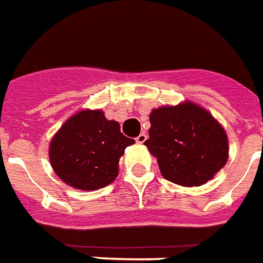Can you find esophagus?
Segmentation results:
<instances>
[{"instance_id": "1", "label": "esophagus", "mask_w": 263, "mask_h": 263, "mask_svg": "<svg viewBox=\"0 0 263 263\" xmlns=\"http://www.w3.org/2000/svg\"><path fill=\"white\" fill-rule=\"evenodd\" d=\"M146 139H147V135H146V134H140V135H138V138H136V143H143Z\"/></svg>"}]
</instances>
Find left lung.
<instances>
[{
	"label": "left lung",
	"mask_w": 263,
	"mask_h": 263,
	"mask_svg": "<svg viewBox=\"0 0 263 263\" xmlns=\"http://www.w3.org/2000/svg\"><path fill=\"white\" fill-rule=\"evenodd\" d=\"M145 145L161 175L176 185L201 186L225 167L229 142L223 127L201 106L186 100L153 109Z\"/></svg>",
	"instance_id": "8db88e82"
}]
</instances>
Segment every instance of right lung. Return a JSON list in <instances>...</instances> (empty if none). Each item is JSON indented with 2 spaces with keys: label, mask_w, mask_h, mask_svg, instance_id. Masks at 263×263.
I'll use <instances>...</instances> for the list:
<instances>
[{
  "label": "right lung",
  "mask_w": 263,
  "mask_h": 263,
  "mask_svg": "<svg viewBox=\"0 0 263 263\" xmlns=\"http://www.w3.org/2000/svg\"><path fill=\"white\" fill-rule=\"evenodd\" d=\"M134 143L102 110H81L52 138L49 160L65 183L74 189L96 190L117 178L120 157Z\"/></svg>",
  "instance_id": "obj_1"
}]
</instances>
